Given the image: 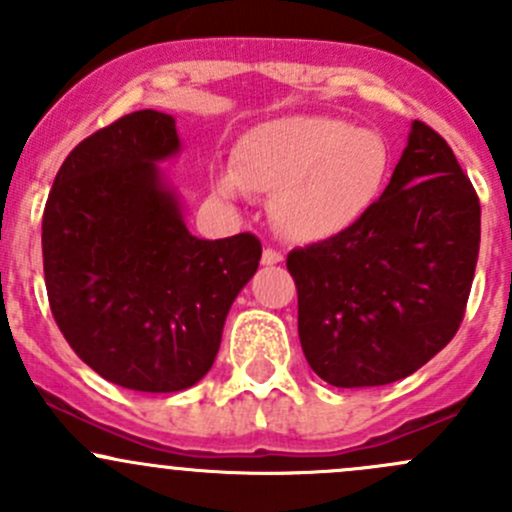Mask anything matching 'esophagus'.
<instances>
[{
	"label": "esophagus",
	"mask_w": 512,
	"mask_h": 512,
	"mask_svg": "<svg viewBox=\"0 0 512 512\" xmlns=\"http://www.w3.org/2000/svg\"><path fill=\"white\" fill-rule=\"evenodd\" d=\"M261 263H263V266H276V263H283V256L278 254L276 249H263Z\"/></svg>",
	"instance_id": "esophagus-1"
}]
</instances>
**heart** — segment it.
<instances>
[{"label": "heart", "instance_id": "b5f03b06", "mask_svg": "<svg viewBox=\"0 0 512 512\" xmlns=\"http://www.w3.org/2000/svg\"><path fill=\"white\" fill-rule=\"evenodd\" d=\"M392 150L379 130L345 118L295 115L258 125L214 175V192L236 202L271 194V219L295 244H323L355 229L382 197Z\"/></svg>", "mask_w": 512, "mask_h": 512}]
</instances>
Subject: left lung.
I'll return each mask as SVG.
<instances>
[{"label": "left lung", "instance_id": "8db88e82", "mask_svg": "<svg viewBox=\"0 0 512 512\" xmlns=\"http://www.w3.org/2000/svg\"><path fill=\"white\" fill-rule=\"evenodd\" d=\"M481 246V204L446 140L414 120L355 229L288 254L305 360L333 387H382L456 335Z\"/></svg>", "mask_w": 512, "mask_h": 512}]
</instances>
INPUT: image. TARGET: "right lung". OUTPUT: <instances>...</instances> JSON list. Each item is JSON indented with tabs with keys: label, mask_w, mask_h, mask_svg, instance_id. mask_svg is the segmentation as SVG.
<instances>
[{
	"label": "right lung",
	"mask_w": 512,
	"mask_h": 512,
	"mask_svg": "<svg viewBox=\"0 0 512 512\" xmlns=\"http://www.w3.org/2000/svg\"><path fill=\"white\" fill-rule=\"evenodd\" d=\"M175 118L138 110L71 150L41 221L56 325L91 370L135 392H179L214 365L231 303L254 278V234L197 239L157 162Z\"/></svg>",
	"instance_id": "add662e5"
}]
</instances>
